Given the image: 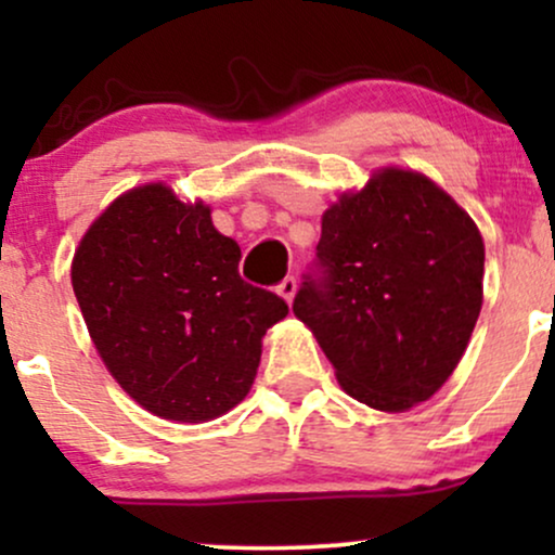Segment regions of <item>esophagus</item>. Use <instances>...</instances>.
Here are the masks:
<instances>
[{
    "label": "esophagus",
    "instance_id": "1",
    "mask_svg": "<svg viewBox=\"0 0 555 555\" xmlns=\"http://www.w3.org/2000/svg\"><path fill=\"white\" fill-rule=\"evenodd\" d=\"M276 292L286 299V302L292 305V299H295V295H297V279L295 276H286L284 282L276 286Z\"/></svg>",
    "mask_w": 555,
    "mask_h": 555
}]
</instances>
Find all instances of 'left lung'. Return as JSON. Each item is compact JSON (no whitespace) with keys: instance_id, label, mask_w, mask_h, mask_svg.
I'll return each instance as SVG.
<instances>
[{"instance_id":"1","label":"left lung","mask_w":555,"mask_h":555,"mask_svg":"<svg viewBox=\"0 0 555 555\" xmlns=\"http://www.w3.org/2000/svg\"><path fill=\"white\" fill-rule=\"evenodd\" d=\"M321 279L297 292L344 391L380 412L428 401L482 308L486 245L460 203L415 169H373L321 216Z\"/></svg>"}]
</instances>
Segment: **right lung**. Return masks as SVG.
<instances>
[{
  "label": "right lung",
  "instance_id": "obj_1",
  "mask_svg": "<svg viewBox=\"0 0 555 555\" xmlns=\"http://www.w3.org/2000/svg\"><path fill=\"white\" fill-rule=\"evenodd\" d=\"M240 245L211 206L145 182L114 197L75 247L73 292L112 378L169 423H208L256 380L289 308L240 279Z\"/></svg>",
  "mask_w": 555,
  "mask_h": 555
}]
</instances>
